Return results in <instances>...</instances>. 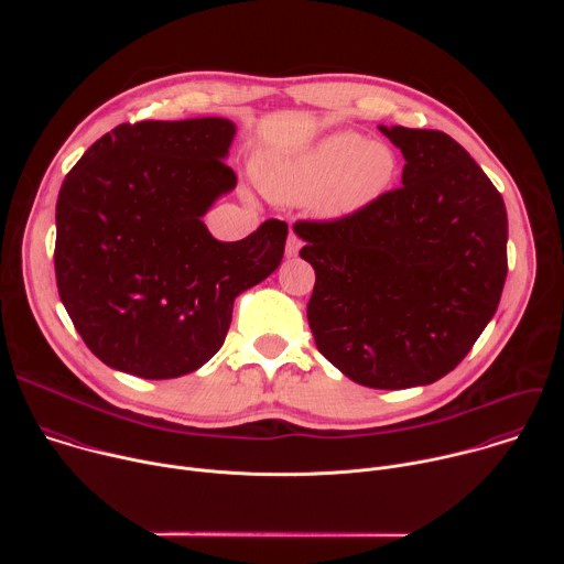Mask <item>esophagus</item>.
<instances>
[{
  "label": "esophagus",
  "mask_w": 564,
  "mask_h": 564,
  "mask_svg": "<svg viewBox=\"0 0 564 564\" xmlns=\"http://www.w3.org/2000/svg\"><path fill=\"white\" fill-rule=\"evenodd\" d=\"M299 250H301V238H299L296 234H290L288 246H285V254H288V257H296Z\"/></svg>",
  "instance_id": "1"
}]
</instances>
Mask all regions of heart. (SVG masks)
I'll list each match as a JSON object with an SVG mask.
<instances>
[{
	"label": "heart",
	"instance_id": "b5f03b06",
	"mask_svg": "<svg viewBox=\"0 0 564 564\" xmlns=\"http://www.w3.org/2000/svg\"><path fill=\"white\" fill-rule=\"evenodd\" d=\"M399 174L394 149L339 131L290 158L263 167V185L274 200L310 203L326 218H348L377 203Z\"/></svg>",
	"mask_w": 564,
	"mask_h": 564
}]
</instances>
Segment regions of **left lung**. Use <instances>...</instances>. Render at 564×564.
Wrapping results in <instances>:
<instances>
[{
    "mask_svg": "<svg viewBox=\"0 0 564 564\" xmlns=\"http://www.w3.org/2000/svg\"><path fill=\"white\" fill-rule=\"evenodd\" d=\"M401 187L337 220H299L314 268L307 324L352 381L399 390L448 375L494 318L507 279L500 192L444 131L379 127Z\"/></svg>",
    "mask_w": 564,
    "mask_h": 564,
    "instance_id": "1",
    "label": "left lung"
}]
</instances>
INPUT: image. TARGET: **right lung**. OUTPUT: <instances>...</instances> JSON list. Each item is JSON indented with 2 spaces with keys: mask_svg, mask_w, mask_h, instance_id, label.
Returning <instances> with one entry per match:
<instances>
[{
  "mask_svg": "<svg viewBox=\"0 0 564 564\" xmlns=\"http://www.w3.org/2000/svg\"><path fill=\"white\" fill-rule=\"evenodd\" d=\"M225 118L118 124L66 174L55 207L59 299L109 368L174 379L223 346L234 299L283 259L288 225L216 240L207 209L236 187Z\"/></svg>",
  "mask_w": 564,
  "mask_h": 564,
  "instance_id": "obj_1",
  "label": "right lung"
}]
</instances>
